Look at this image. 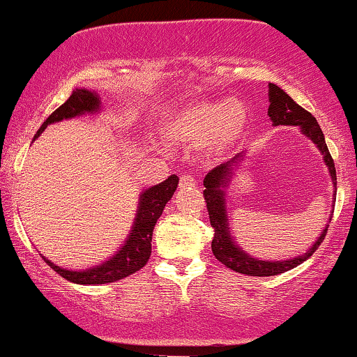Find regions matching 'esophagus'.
<instances>
[{"label": "esophagus", "mask_w": 357, "mask_h": 357, "mask_svg": "<svg viewBox=\"0 0 357 357\" xmlns=\"http://www.w3.org/2000/svg\"><path fill=\"white\" fill-rule=\"evenodd\" d=\"M190 187H195V178L188 174L182 175V177H180V188H190Z\"/></svg>", "instance_id": "obj_1"}]
</instances>
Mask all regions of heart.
Returning a JSON list of instances; mask_svg holds the SVG:
<instances>
[{
    "instance_id": "heart-1",
    "label": "heart",
    "mask_w": 357,
    "mask_h": 357,
    "mask_svg": "<svg viewBox=\"0 0 357 357\" xmlns=\"http://www.w3.org/2000/svg\"><path fill=\"white\" fill-rule=\"evenodd\" d=\"M252 117L238 99L222 102H199L174 111L160 121L162 137L172 142L202 147L212 157H222L243 142Z\"/></svg>"
}]
</instances>
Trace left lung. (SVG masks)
<instances>
[{"mask_svg": "<svg viewBox=\"0 0 357 357\" xmlns=\"http://www.w3.org/2000/svg\"><path fill=\"white\" fill-rule=\"evenodd\" d=\"M268 100H270L268 117L271 119L273 126L300 127L303 135H306L311 142L316 144L321 155H323L324 164L328 167L329 175H331V182L334 185V202H336V169H334V160L331 153L328 151L326 140H324V134L323 130H321L318 121H316L310 112L305 111L301 105L294 102V100L276 84L268 86ZM243 153H238V155L233 157L231 160H228L227 164H222L215 167L213 170H210L208 174H206V177L204 178V195L206 200V210H208L210 225H212L215 230L212 240V252L218 261H222L223 265L231 268V270L236 273H243V275L250 276L280 275V273H284L291 270V268L301 265L303 261H306V259L318 250L321 241L326 236L328 225L323 228L318 240L307 248V252L296 258L273 261V259L255 258L253 255L241 250L240 246L236 245L235 236H231V227L230 222H228L227 190L228 187H230L231 180L235 177L240 164L243 162Z\"/></svg>", "mask_w": 357, "mask_h": 357, "instance_id": "obj_1", "label": "left lung"}]
</instances>
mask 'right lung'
Here are the masks:
<instances>
[{"instance_id": "1", "label": "right lung", "mask_w": 357, "mask_h": 357, "mask_svg": "<svg viewBox=\"0 0 357 357\" xmlns=\"http://www.w3.org/2000/svg\"><path fill=\"white\" fill-rule=\"evenodd\" d=\"M98 112H100V98L98 92L84 89V87L73 91L71 98L44 121V124L39 127L34 139H38L47 126L66 121V119H74L84 116V114ZM177 185L178 177L177 175H170L162 183L145 188L140 193L137 213H135L134 225L130 228L129 236L126 238L124 245L107 261L87 268V270H66V268L57 266L51 259L43 257L44 261L56 273H59L63 278L77 284L114 283V281L122 280L132 275V273L139 271L149 261V257L152 253L153 227H155L157 220L160 218L162 212H164L167 202L172 199L174 192L177 190Z\"/></svg>"}]
</instances>
